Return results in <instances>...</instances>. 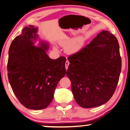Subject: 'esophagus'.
I'll list each match as a JSON object with an SVG mask.
<instances>
[{
	"label": "esophagus",
	"mask_w": 130,
	"mask_h": 130,
	"mask_svg": "<svg viewBox=\"0 0 130 130\" xmlns=\"http://www.w3.org/2000/svg\"><path fill=\"white\" fill-rule=\"evenodd\" d=\"M70 62L68 61V60H67L66 62H65V68H66V69L67 70L68 68V66L70 65Z\"/></svg>",
	"instance_id": "obj_1"
}]
</instances>
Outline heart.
I'll list each match as a JSON object with an SVG mask.
<instances>
[{
    "instance_id": "b5f03b06",
    "label": "heart",
    "mask_w": 130,
    "mask_h": 130,
    "mask_svg": "<svg viewBox=\"0 0 130 130\" xmlns=\"http://www.w3.org/2000/svg\"><path fill=\"white\" fill-rule=\"evenodd\" d=\"M83 44V40L81 38H77L74 40L69 39L62 41L61 44L67 46L66 51L69 53H73L77 52L80 49Z\"/></svg>"
}]
</instances>
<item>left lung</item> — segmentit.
Listing matches in <instances>:
<instances>
[{"instance_id": "obj_1", "label": "left lung", "mask_w": 130, "mask_h": 130, "mask_svg": "<svg viewBox=\"0 0 130 130\" xmlns=\"http://www.w3.org/2000/svg\"><path fill=\"white\" fill-rule=\"evenodd\" d=\"M67 75L76 102L84 108L106 103L113 96L121 71L115 36L103 31L85 47L68 56Z\"/></svg>"}]
</instances>
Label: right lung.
Wrapping results in <instances>:
<instances>
[{"mask_svg":"<svg viewBox=\"0 0 130 130\" xmlns=\"http://www.w3.org/2000/svg\"><path fill=\"white\" fill-rule=\"evenodd\" d=\"M37 28H24L9 49L7 69L9 81L20 102L30 109L46 108L52 101L55 90L66 74V58L51 59L46 54L47 45L34 46Z\"/></svg>","mask_w":130,"mask_h":130,"instance_id":"right-lung-1","label":"right lung"}]
</instances>
